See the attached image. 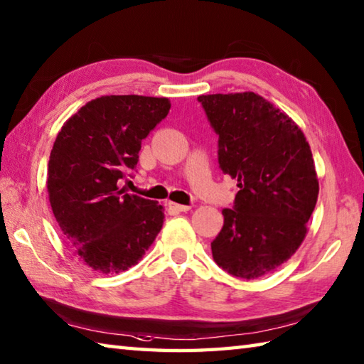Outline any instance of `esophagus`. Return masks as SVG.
Wrapping results in <instances>:
<instances>
[{"label":"esophagus","mask_w":364,"mask_h":364,"mask_svg":"<svg viewBox=\"0 0 364 364\" xmlns=\"http://www.w3.org/2000/svg\"><path fill=\"white\" fill-rule=\"evenodd\" d=\"M169 209L174 212H187L190 210V205H183V204H176V203H168Z\"/></svg>","instance_id":"1"}]
</instances>
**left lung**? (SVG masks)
I'll return each instance as SVG.
<instances>
[{
    "mask_svg": "<svg viewBox=\"0 0 364 364\" xmlns=\"http://www.w3.org/2000/svg\"><path fill=\"white\" fill-rule=\"evenodd\" d=\"M198 101L218 136V166L239 188L232 209L222 210L212 257L231 276L262 277L306 237L318 196L309 142L289 115L253 92Z\"/></svg>",
    "mask_w": 364,
    "mask_h": 364,
    "instance_id": "8db88e82",
    "label": "left lung"
}]
</instances>
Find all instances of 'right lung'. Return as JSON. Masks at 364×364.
Returning a JSON list of instances; mask_svg holds the SVG:
<instances>
[{
	"label": "right lung",
	"instance_id": "obj_1",
	"mask_svg": "<svg viewBox=\"0 0 364 364\" xmlns=\"http://www.w3.org/2000/svg\"><path fill=\"white\" fill-rule=\"evenodd\" d=\"M169 107L168 98L101 97L82 106L53 142L47 171L53 215L82 262L101 274L138 263L161 230V205L119 183L136 169L142 139Z\"/></svg>",
	"mask_w": 364,
	"mask_h": 364
}]
</instances>
